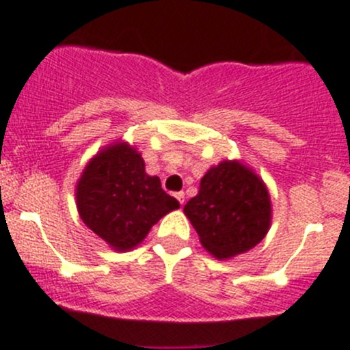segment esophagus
<instances>
[{
  "mask_svg": "<svg viewBox=\"0 0 350 350\" xmlns=\"http://www.w3.org/2000/svg\"><path fill=\"white\" fill-rule=\"evenodd\" d=\"M175 198H177L178 202H180V204L184 206V202H185V194H184V192H177V194H175Z\"/></svg>",
  "mask_w": 350,
  "mask_h": 350,
  "instance_id": "esophagus-1",
  "label": "esophagus"
}]
</instances>
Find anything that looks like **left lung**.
Masks as SVG:
<instances>
[{"mask_svg": "<svg viewBox=\"0 0 350 350\" xmlns=\"http://www.w3.org/2000/svg\"><path fill=\"white\" fill-rule=\"evenodd\" d=\"M202 247L232 258L265 239L271 202L261 178L239 161H223L201 178L199 194L184 206Z\"/></svg>", "mask_w": 350, "mask_h": 350, "instance_id": "obj_1", "label": "left lung"}]
</instances>
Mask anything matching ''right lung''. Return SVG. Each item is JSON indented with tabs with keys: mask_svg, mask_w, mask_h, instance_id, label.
<instances>
[{
	"mask_svg": "<svg viewBox=\"0 0 350 350\" xmlns=\"http://www.w3.org/2000/svg\"><path fill=\"white\" fill-rule=\"evenodd\" d=\"M82 221L116 251L144 241L151 227L178 201L149 177L144 159L125 142L113 144L89 161L77 184Z\"/></svg>",
	"mask_w": 350,
	"mask_h": 350,
	"instance_id": "add662e5",
	"label": "right lung"
}]
</instances>
